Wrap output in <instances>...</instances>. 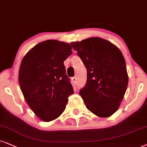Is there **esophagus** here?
I'll return each instance as SVG.
<instances>
[{
	"instance_id": "34e87169",
	"label": "esophagus",
	"mask_w": 147,
	"mask_h": 147,
	"mask_svg": "<svg viewBox=\"0 0 147 147\" xmlns=\"http://www.w3.org/2000/svg\"><path fill=\"white\" fill-rule=\"evenodd\" d=\"M72 82H73L74 83L76 84V83H77V77H72Z\"/></svg>"
}]
</instances>
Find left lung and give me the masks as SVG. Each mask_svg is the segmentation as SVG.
<instances>
[{
	"label": "left lung",
	"instance_id": "8db88e82",
	"mask_svg": "<svg viewBox=\"0 0 147 147\" xmlns=\"http://www.w3.org/2000/svg\"><path fill=\"white\" fill-rule=\"evenodd\" d=\"M85 64L87 79L79 94L87 108L101 118L118 110L128 83L126 62L120 49L100 38L71 43Z\"/></svg>",
	"mask_w": 147,
	"mask_h": 147
}]
</instances>
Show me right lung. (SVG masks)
Returning <instances> with one entry per match:
<instances>
[{
  "instance_id": "obj_1",
  "label": "right lung",
  "mask_w": 147,
  "mask_h": 147,
  "mask_svg": "<svg viewBox=\"0 0 147 147\" xmlns=\"http://www.w3.org/2000/svg\"><path fill=\"white\" fill-rule=\"evenodd\" d=\"M69 44L49 40L39 43L23 57L19 83L25 101L35 114L50 122L63 113L74 93L64 61L71 55Z\"/></svg>"
}]
</instances>
